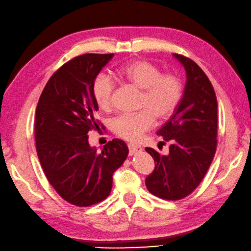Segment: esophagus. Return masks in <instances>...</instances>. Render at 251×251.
<instances>
[{
    "mask_svg": "<svg viewBox=\"0 0 251 251\" xmlns=\"http://www.w3.org/2000/svg\"><path fill=\"white\" fill-rule=\"evenodd\" d=\"M129 153L131 156H133V155H137V153H139V152H141L142 151V148L140 147V146H138V145H132V144H130L129 146Z\"/></svg>",
    "mask_w": 251,
    "mask_h": 251,
    "instance_id": "1",
    "label": "esophagus"
}]
</instances>
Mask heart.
<instances>
[{"mask_svg":"<svg viewBox=\"0 0 251 251\" xmlns=\"http://www.w3.org/2000/svg\"><path fill=\"white\" fill-rule=\"evenodd\" d=\"M117 75L125 82L142 90L140 109L133 114H121L112 125L114 133L131 142L140 140L155 125L156 118L166 119L175 112L183 98V85L174 74H161L155 65L146 60H133L123 65ZM113 83L106 75H99L92 85V95L100 109L109 110L112 104Z\"/></svg>","mask_w":251,"mask_h":251,"instance_id":"b5f03b06","label":"heart"}]
</instances>
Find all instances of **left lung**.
Wrapping results in <instances>:
<instances>
[{
    "instance_id": "8db88e82",
    "label": "left lung",
    "mask_w": 251,
    "mask_h": 251,
    "mask_svg": "<svg viewBox=\"0 0 251 251\" xmlns=\"http://www.w3.org/2000/svg\"><path fill=\"white\" fill-rule=\"evenodd\" d=\"M186 72V85L178 107L157 131L169 142L168 155L152 148L146 151L155 160V169L146 186L158 198L177 201L199 186L217 150L218 101L214 88L201 67L187 57L174 53Z\"/></svg>"
}]
</instances>
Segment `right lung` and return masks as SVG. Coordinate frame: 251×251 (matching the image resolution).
Masks as SVG:
<instances>
[{
    "label": "right lung",
    "mask_w": 251,
    "mask_h": 251,
    "mask_svg": "<svg viewBox=\"0 0 251 251\" xmlns=\"http://www.w3.org/2000/svg\"><path fill=\"white\" fill-rule=\"evenodd\" d=\"M113 53H85L53 73L36 109L34 138L41 167L65 201L91 206L110 195L112 175L129 153L126 142L113 139L98 152L88 131L99 130V106L92 85Z\"/></svg>",
    "instance_id": "obj_1"
}]
</instances>
